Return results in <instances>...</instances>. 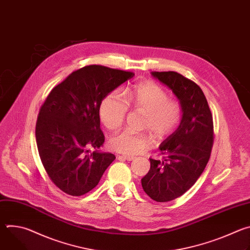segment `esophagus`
Masks as SVG:
<instances>
[{
	"mask_svg": "<svg viewBox=\"0 0 250 250\" xmlns=\"http://www.w3.org/2000/svg\"><path fill=\"white\" fill-rule=\"evenodd\" d=\"M118 157L119 158H124L125 160H127V161H131V160H133L135 158L134 156H130V155H119Z\"/></svg>",
	"mask_w": 250,
	"mask_h": 250,
	"instance_id": "34e87169",
	"label": "esophagus"
}]
</instances>
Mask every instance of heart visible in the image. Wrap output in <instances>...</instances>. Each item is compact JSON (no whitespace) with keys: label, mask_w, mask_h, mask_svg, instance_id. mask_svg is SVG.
Returning a JSON list of instances; mask_svg holds the SVG:
<instances>
[{"label":"heart","mask_w":250,"mask_h":250,"mask_svg":"<svg viewBox=\"0 0 250 250\" xmlns=\"http://www.w3.org/2000/svg\"><path fill=\"white\" fill-rule=\"evenodd\" d=\"M128 106L146 113L145 126L156 138H164L173 133L183 119L182 104L169 99L167 91L154 82H145L126 90L124 97L114 92L106 97L100 106V118L104 126L117 129L124 123ZM146 134L124 129L114 134L110 147L125 154H136L149 146Z\"/></svg>","instance_id":"obj_1"}]
</instances>
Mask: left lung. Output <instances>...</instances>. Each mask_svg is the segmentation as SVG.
Listing matches in <instances>:
<instances>
[{
	"instance_id": "1",
	"label": "left lung",
	"mask_w": 250,
	"mask_h": 250,
	"mask_svg": "<svg viewBox=\"0 0 250 250\" xmlns=\"http://www.w3.org/2000/svg\"><path fill=\"white\" fill-rule=\"evenodd\" d=\"M167 86L183 106L177 129L159 146L162 160L150 159V169L141 179L144 191L156 202H169L186 193L203 173L213 142L212 116L202 89L183 75L151 72Z\"/></svg>"
}]
</instances>
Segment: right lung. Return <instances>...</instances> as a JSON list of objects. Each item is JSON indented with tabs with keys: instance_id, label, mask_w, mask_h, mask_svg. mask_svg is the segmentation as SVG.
I'll use <instances>...</instances> for the list:
<instances>
[{
	"instance_id": "obj_1",
	"label": "right lung",
	"mask_w": 250,
	"mask_h": 250,
	"mask_svg": "<svg viewBox=\"0 0 250 250\" xmlns=\"http://www.w3.org/2000/svg\"><path fill=\"white\" fill-rule=\"evenodd\" d=\"M134 74L102 65L71 73L54 87L42 105L35 137L51 181L64 193L82 196L94 189L116 159L101 152L102 101Z\"/></svg>"
}]
</instances>
